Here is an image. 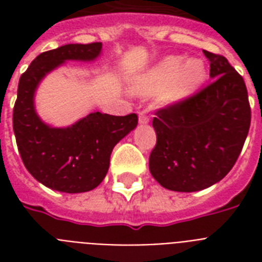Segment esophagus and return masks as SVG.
<instances>
[{"mask_svg": "<svg viewBox=\"0 0 262 262\" xmlns=\"http://www.w3.org/2000/svg\"><path fill=\"white\" fill-rule=\"evenodd\" d=\"M139 122L141 123V125H144V123H148V122H149V117H148V115H145V113H144V111H140Z\"/></svg>", "mask_w": 262, "mask_h": 262, "instance_id": "1", "label": "esophagus"}]
</instances>
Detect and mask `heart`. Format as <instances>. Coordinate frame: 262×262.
Instances as JSON below:
<instances>
[{"label": "heart", "mask_w": 262, "mask_h": 262, "mask_svg": "<svg viewBox=\"0 0 262 262\" xmlns=\"http://www.w3.org/2000/svg\"><path fill=\"white\" fill-rule=\"evenodd\" d=\"M207 76L201 59L191 58L185 62L183 57L171 55L164 58L154 69L136 80L133 92L137 95H154L162 91L164 104L183 102L204 83Z\"/></svg>", "instance_id": "1"}]
</instances>
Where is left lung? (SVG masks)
I'll list each match as a JSON object with an SVG mask.
<instances>
[{"mask_svg": "<svg viewBox=\"0 0 262 262\" xmlns=\"http://www.w3.org/2000/svg\"><path fill=\"white\" fill-rule=\"evenodd\" d=\"M211 84L156 111L149 171L163 187L199 191L230 172L248 137L252 111L242 76L226 57L204 50Z\"/></svg>", "mask_w": 262, "mask_h": 262, "instance_id": "obj_1", "label": "left lung"}]
</instances>
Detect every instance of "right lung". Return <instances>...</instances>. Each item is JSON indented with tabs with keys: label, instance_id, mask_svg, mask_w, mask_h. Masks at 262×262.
<instances>
[{
	"label": "right lung",
	"instance_id": "1",
	"mask_svg": "<svg viewBox=\"0 0 262 262\" xmlns=\"http://www.w3.org/2000/svg\"><path fill=\"white\" fill-rule=\"evenodd\" d=\"M102 43L65 45L45 51L20 77L13 107V132L26 168L45 186L63 193L90 191L102 182L110 155L119 140L139 122L136 114L125 117L91 113L72 126L53 127L39 118L35 91L47 73L65 61H94Z\"/></svg>",
	"mask_w": 262,
	"mask_h": 262
}]
</instances>
